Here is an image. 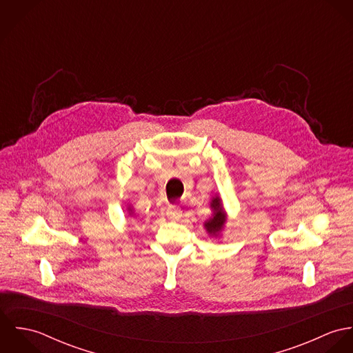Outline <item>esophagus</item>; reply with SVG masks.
I'll list each match as a JSON object with an SVG mask.
<instances>
[{"label":"esophagus","instance_id":"obj_1","mask_svg":"<svg viewBox=\"0 0 353 353\" xmlns=\"http://www.w3.org/2000/svg\"><path fill=\"white\" fill-rule=\"evenodd\" d=\"M165 214H167L168 219L175 221V220H179L182 217V210L179 208H175V206H168Z\"/></svg>","mask_w":353,"mask_h":353}]
</instances>
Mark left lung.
Returning a JSON list of instances; mask_svg holds the SVG:
<instances>
[{"mask_svg":"<svg viewBox=\"0 0 353 353\" xmlns=\"http://www.w3.org/2000/svg\"><path fill=\"white\" fill-rule=\"evenodd\" d=\"M210 208L213 210V214L209 220H206L203 223V227L206 228L208 234L212 235V236H217L219 232L223 230L224 227V223L227 220V216H225V212L223 209V205H221V200L220 197H214L212 202H210Z\"/></svg>","mask_w":353,"mask_h":353,"instance_id":"left-lung-1","label":"left lung"}]
</instances>
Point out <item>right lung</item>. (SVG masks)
<instances>
[{
	"label": "right lung",
	"instance_id": "1",
	"mask_svg": "<svg viewBox=\"0 0 353 353\" xmlns=\"http://www.w3.org/2000/svg\"><path fill=\"white\" fill-rule=\"evenodd\" d=\"M130 210H132V209H130Z\"/></svg>",
	"mask_w": 353,
	"mask_h": 353
}]
</instances>
